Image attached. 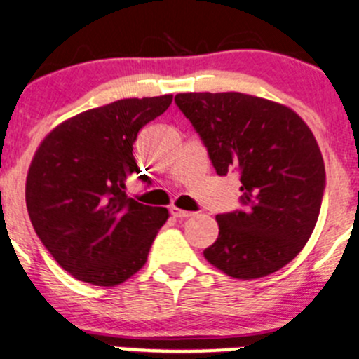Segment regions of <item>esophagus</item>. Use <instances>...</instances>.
<instances>
[{
  "label": "esophagus",
  "instance_id": "1",
  "mask_svg": "<svg viewBox=\"0 0 359 359\" xmlns=\"http://www.w3.org/2000/svg\"><path fill=\"white\" fill-rule=\"evenodd\" d=\"M170 212L174 217H179V219H185V217H191L192 212L191 211H184V209H179L177 205H172Z\"/></svg>",
  "mask_w": 359,
  "mask_h": 359
}]
</instances>
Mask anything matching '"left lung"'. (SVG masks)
I'll return each instance as SVG.
<instances>
[{
  "label": "left lung",
  "mask_w": 359,
  "mask_h": 359,
  "mask_svg": "<svg viewBox=\"0 0 359 359\" xmlns=\"http://www.w3.org/2000/svg\"><path fill=\"white\" fill-rule=\"evenodd\" d=\"M175 102L216 174H241L245 209L217 214L205 259L238 280L283 269L306 246L323 203L324 160L311 128L288 106L251 94L182 93Z\"/></svg>",
  "instance_id": "8db88e82"
}]
</instances>
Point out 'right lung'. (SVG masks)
I'll use <instances>...</instances> for the list:
<instances>
[{
  "instance_id": "obj_1",
  "label": "right lung",
  "mask_w": 359,
  "mask_h": 359,
  "mask_svg": "<svg viewBox=\"0 0 359 359\" xmlns=\"http://www.w3.org/2000/svg\"><path fill=\"white\" fill-rule=\"evenodd\" d=\"M172 97H128L88 109L57 125L36 148L25 187L28 216L74 278L114 287L147 263L168 211L130 199L125 189L140 174L138 131L165 113Z\"/></svg>"
}]
</instances>
